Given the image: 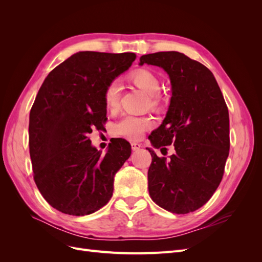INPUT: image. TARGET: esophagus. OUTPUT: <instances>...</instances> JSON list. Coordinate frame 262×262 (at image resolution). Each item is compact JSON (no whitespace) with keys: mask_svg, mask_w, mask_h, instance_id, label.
Listing matches in <instances>:
<instances>
[{"mask_svg":"<svg viewBox=\"0 0 262 262\" xmlns=\"http://www.w3.org/2000/svg\"><path fill=\"white\" fill-rule=\"evenodd\" d=\"M131 147H132L133 150H138V149H140L142 147V145L140 143H138V142H132Z\"/></svg>","mask_w":262,"mask_h":262,"instance_id":"esophagus-1","label":"esophagus"}]
</instances>
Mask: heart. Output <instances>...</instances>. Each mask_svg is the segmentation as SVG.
I'll use <instances>...</instances> for the list:
<instances>
[{"instance_id":"1","label":"heart","mask_w":262,"mask_h":262,"mask_svg":"<svg viewBox=\"0 0 262 262\" xmlns=\"http://www.w3.org/2000/svg\"><path fill=\"white\" fill-rule=\"evenodd\" d=\"M130 80L139 89L143 90L150 96V101L154 106L158 105L157 94L161 91V82L158 77L146 69H139L133 71L130 75ZM120 99V84L118 81L110 82L104 92V100L106 108L114 112L119 106ZM153 126V120L149 117L125 115L119 120L115 126L117 134L130 140H139L145 131Z\"/></svg>"}]
</instances>
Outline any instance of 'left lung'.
Here are the masks:
<instances>
[{
	"instance_id": "left-lung-1",
	"label": "left lung",
	"mask_w": 262,
	"mask_h": 262,
	"mask_svg": "<svg viewBox=\"0 0 262 262\" xmlns=\"http://www.w3.org/2000/svg\"><path fill=\"white\" fill-rule=\"evenodd\" d=\"M144 63L169 75L171 98L163 123L148 137L155 148L170 144L175 153L158 157L152 148L148 192L161 208L187 214L201 208L223 178L229 153L226 102L211 71L177 51L142 55Z\"/></svg>"
}]
</instances>
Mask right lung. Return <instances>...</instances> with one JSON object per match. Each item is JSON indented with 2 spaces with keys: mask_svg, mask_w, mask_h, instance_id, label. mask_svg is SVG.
I'll list each match as a JSON object with an SVG mask.
<instances>
[{
  "mask_svg": "<svg viewBox=\"0 0 262 262\" xmlns=\"http://www.w3.org/2000/svg\"><path fill=\"white\" fill-rule=\"evenodd\" d=\"M136 58L132 52H77L51 71L37 94L29 115L34 180L45 200L62 213L92 214L113 195L115 175L131 145L112 139L102 155L89 136L107 121V85Z\"/></svg>",
  "mask_w": 262,
  "mask_h": 262,
  "instance_id": "right-lung-1",
  "label": "right lung"
}]
</instances>
